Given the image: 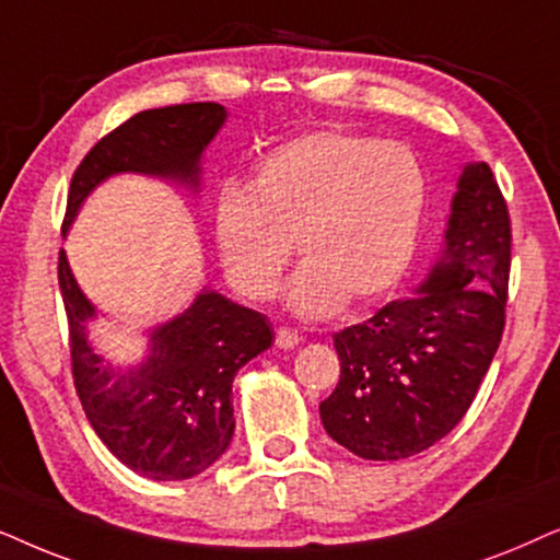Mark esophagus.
Segmentation results:
<instances>
[{
  "instance_id": "obj_1",
  "label": "esophagus",
  "mask_w": 560,
  "mask_h": 560,
  "mask_svg": "<svg viewBox=\"0 0 560 560\" xmlns=\"http://www.w3.org/2000/svg\"><path fill=\"white\" fill-rule=\"evenodd\" d=\"M302 342V335L294 330V327H287V325H281L279 330H276V346H279L281 350H289V348H294V346H300Z\"/></svg>"
}]
</instances>
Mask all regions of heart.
I'll return each mask as SVG.
<instances>
[{
	"label": "heart",
	"instance_id": "obj_1",
	"mask_svg": "<svg viewBox=\"0 0 560 560\" xmlns=\"http://www.w3.org/2000/svg\"><path fill=\"white\" fill-rule=\"evenodd\" d=\"M428 202V176L401 143L338 128L312 130L273 148L248 189L225 184L212 207V243L228 281L268 300L292 258L294 315L319 319L348 302L389 294L412 264Z\"/></svg>",
	"mask_w": 560,
	"mask_h": 560
}]
</instances>
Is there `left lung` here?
Returning a JSON list of instances; mask_svg holds the SVG:
<instances>
[{
	"mask_svg": "<svg viewBox=\"0 0 560 560\" xmlns=\"http://www.w3.org/2000/svg\"><path fill=\"white\" fill-rule=\"evenodd\" d=\"M510 212L487 163L460 171L443 250L412 296L335 332L340 382L327 435L366 460L428 451L460 422L504 330Z\"/></svg>",
	"mask_w": 560,
	"mask_h": 560,
	"instance_id": "left-lung-1",
	"label": "left lung"
}]
</instances>
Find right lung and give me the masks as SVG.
<instances>
[{"label":"right lung","instance_id":"right-lung-1","mask_svg":"<svg viewBox=\"0 0 560 560\" xmlns=\"http://www.w3.org/2000/svg\"><path fill=\"white\" fill-rule=\"evenodd\" d=\"M225 119L222 104H176L138 112L104 136L71 178L63 235L89 194L117 174L199 191L202 155ZM58 284L69 317L73 386L100 441L145 479L184 481L207 471L233 441L235 374L271 348V323L205 287L182 315L148 330L143 361L112 366L89 342L96 307L73 279L66 250L58 256Z\"/></svg>","mask_w":560,"mask_h":560}]
</instances>
